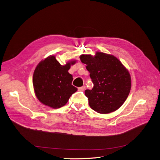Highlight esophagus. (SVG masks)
<instances>
[{
  "mask_svg": "<svg viewBox=\"0 0 160 160\" xmlns=\"http://www.w3.org/2000/svg\"><path fill=\"white\" fill-rule=\"evenodd\" d=\"M85 88H86V87H85V86H82V87H81L78 88V90H79V91H84V90H85Z\"/></svg>",
  "mask_w": 160,
  "mask_h": 160,
  "instance_id": "obj_1",
  "label": "esophagus"
}]
</instances>
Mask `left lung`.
Here are the masks:
<instances>
[{"label":"left lung","instance_id":"8db88e82","mask_svg":"<svg viewBox=\"0 0 160 160\" xmlns=\"http://www.w3.org/2000/svg\"><path fill=\"white\" fill-rule=\"evenodd\" d=\"M81 62L93 84L92 90L84 91L90 108L98 113L108 114L120 108L131 88L128 70L115 56L98 52L96 55H81Z\"/></svg>","mask_w":160,"mask_h":160}]
</instances>
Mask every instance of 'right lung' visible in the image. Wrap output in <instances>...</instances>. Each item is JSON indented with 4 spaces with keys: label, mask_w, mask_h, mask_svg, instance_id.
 I'll use <instances>...</instances> for the list:
<instances>
[{
    "label": "right lung",
    "mask_w": 160,
    "mask_h": 160,
    "mask_svg": "<svg viewBox=\"0 0 160 160\" xmlns=\"http://www.w3.org/2000/svg\"><path fill=\"white\" fill-rule=\"evenodd\" d=\"M76 60L61 65L54 55L42 60L36 67L33 85L37 98L43 105L59 108L67 104L69 98L78 90L72 84L73 77L68 73Z\"/></svg>",
    "instance_id": "right-lung-1"
}]
</instances>
